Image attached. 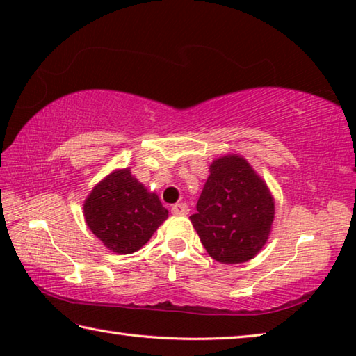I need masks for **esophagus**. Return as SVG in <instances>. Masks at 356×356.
Wrapping results in <instances>:
<instances>
[{"mask_svg":"<svg viewBox=\"0 0 356 356\" xmlns=\"http://www.w3.org/2000/svg\"><path fill=\"white\" fill-rule=\"evenodd\" d=\"M190 209L188 206H186L185 202H179V204H174V206L171 207V213L172 215H188Z\"/></svg>","mask_w":356,"mask_h":356,"instance_id":"esophagus-1","label":"esophagus"}]
</instances>
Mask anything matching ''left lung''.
Here are the masks:
<instances>
[{"label": "left lung", "instance_id": "obj_1", "mask_svg": "<svg viewBox=\"0 0 356 356\" xmlns=\"http://www.w3.org/2000/svg\"><path fill=\"white\" fill-rule=\"evenodd\" d=\"M273 216V197L264 180L242 156L226 155L210 165L190 220L215 261L242 264L262 250Z\"/></svg>", "mask_w": 356, "mask_h": 356}]
</instances>
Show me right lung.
I'll use <instances>...</instances> for the list:
<instances>
[{
  "instance_id": "add662e5",
  "label": "right lung",
  "mask_w": 356,
  "mask_h": 356,
  "mask_svg": "<svg viewBox=\"0 0 356 356\" xmlns=\"http://www.w3.org/2000/svg\"><path fill=\"white\" fill-rule=\"evenodd\" d=\"M84 218L106 248L130 254L149 242L168 210L129 170H119L94 186L84 201Z\"/></svg>"
}]
</instances>
